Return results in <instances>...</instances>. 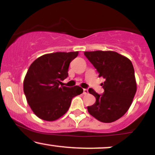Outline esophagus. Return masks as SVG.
<instances>
[{
  "label": "esophagus",
  "instance_id": "34e87169",
  "mask_svg": "<svg viewBox=\"0 0 155 155\" xmlns=\"http://www.w3.org/2000/svg\"><path fill=\"white\" fill-rule=\"evenodd\" d=\"M83 93H84V95H87V94L89 93L87 89H84V90H83Z\"/></svg>",
  "mask_w": 155,
  "mask_h": 155
}]
</instances>
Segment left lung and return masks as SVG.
<instances>
[{
  "mask_svg": "<svg viewBox=\"0 0 155 155\" xmlns=\"http://www.w3.org/2000/svg\"><path fill=\"white\" fill-rule=\"evenodd\" d=\"M87 58L105 79L102 84L104 93L100 95L93 89L89 92L95 97L88 112L96 120L105 123L121 118L132 104L137 90L135 71L130 60L113 51L84 52Z\"/></svg>",
  "mask_w": 155,
  "mask_h": 155,
  "instance_id": "obj_1",
  "label": "left lung"
}]
</instances>
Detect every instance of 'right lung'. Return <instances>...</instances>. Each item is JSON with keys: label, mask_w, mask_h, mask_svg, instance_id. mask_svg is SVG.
I'll return each instance as SVG.
<instances>
[{"label": "right lung", "mask_w": 155, "mask_h": 155, "mask_svg": "<svg viewBox=\"0 0 155 155\" xmlns=\"http://www.w3.org/2000/svg\"><path fill=\"white\" fill-rule=\"evenodd\" d=\"M78 54L79 51L46 54L29 67L23 90L28 105L38 118L49 122L58 120L68 111L73 97L83 92L79 86L68 87L60 81L67 78L70 63Z\"/></svg>", "instance_id": "add662e5"}]
</instances>
